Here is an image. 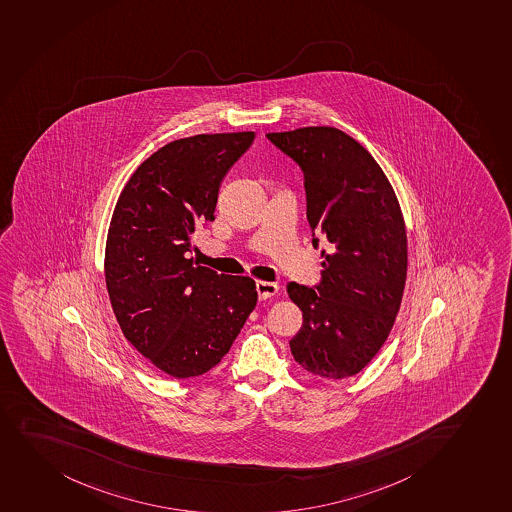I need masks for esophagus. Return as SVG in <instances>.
<instances>
[{
  "label": "esophagus",
  "instance_id": "34e87169",
  "mask_svg": "<svg viewBox=\"0 0 512 512\" xmlns=\"http://www.w3.org/2000/svg\"><path fill=\"white\" fill-rule=\"evenodd\" d=\"M256 291H258L259 300H268L278 293V285L269 281H256Z\"/></svg>",
  "mask_w": 512,
  "mask_h": 512
}]
</instances>
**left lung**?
I'll return each mask as SVG.
<instances>
[{
    "label": "left lung",
    "mask_w": 512,
    "mask_h": 512,
    "mask_svg": "<svg viewBox=\"0 0 512 512\" xmlns=\"http://www.w3.org/2000/svg\"><path fill=\"white\" fill-rule=\"evenodd\" d=\"M266 136L302 167L308 222L327 246L317 290L286 286L303 313L291 354L312 376H356L388 339L403 300L401 205L371 153L344 131L307 126Z\"/></svg>",
    "instance_id": "8db88e82"
}]
</instances>
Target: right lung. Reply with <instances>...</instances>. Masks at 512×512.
Listing matches in <instances>:
<instances>
[{
    "label": "right lung",
    "mask_w": 512,
    "mask_h": 512,
    "mask_svg": "<svg viewBox=\"0 0 512 512\" xmlns=\"http://www.w3.org/2000/svg\"><path fill=\"white\" fill-rule=\"evenodd\" d=\"M254 131L175 140L146 158L119 194L104 275L124 337L177 379L221 362L258 302L248 276L217 275L192 258L194 232L214 221L219 185Z\"/></svg>",
    "instance_id": "right-lung-1"
}]
</instances>
